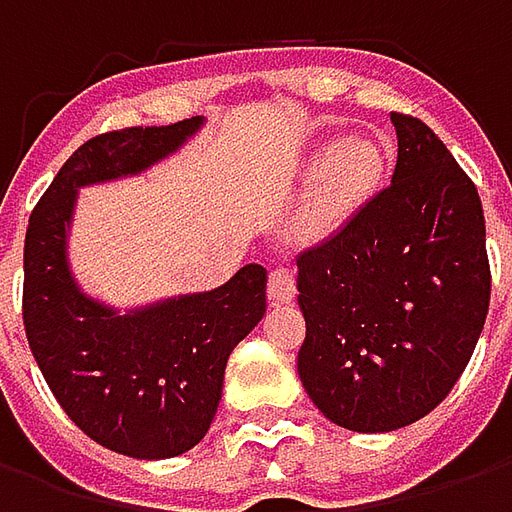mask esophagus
Returning <instances> with one entry per match:
<instances>
[{
	"label": "esophagus",
	"mask_w": 512,
	"mask_h": 512,
	"mask_svg": "<svg viewBox=\"0 0 512 512\" xmlns=\"http://www.w3.org/2000/svg\"><path fill=\"white\" fill-rule=\"evenodd\" d=\"M296 296V277H293V271L285 266L274 268L271 274H268V301L279 307V304H288Z\"/></svg>",
	"instance_id": "obj_1"
}]
</instances>
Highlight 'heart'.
I'll use <instances>...</instances> for the list:
<instances>
[{"label": "heart", "mask_w": 512, "mask_h": 512, "mask_svg": "<svg viewBox=\"0 0 512 512\" xmlns=\"http://www.w3.org/2000/svg\"><path fill=\"white\" fill-rule=\"evenodd\" d=\"M384 169L386 147L373 139L351 136L318 150L310 164V172L318 178L296 222L299 238L318 241L348 222L370 200L384 178Z\"/></svg>", "instance_id": "heart-1"}]
</instances>
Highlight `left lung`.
Instances as JSON below:
<instances>
[{
  "label": "left lung",
  "instance_id": "left-lung-1",
  "mask_svg": "<svg viewBox=\"0 0 512 512\" xmlns=\"http://www.w3.org/2000/svg\"><path fill=\"white\" fill-rule=\"evenodd\" d=\"M392 183L296 257L299 378L356 433L417 422L450 395L491 301L483 202L419 117L392 112Z\"/></svg>",
  "mask_w": 512,
  "mask_h": 512
}]
</instances>
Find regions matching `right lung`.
<instances>
[{
	"mask_svg": "<svg viewBox=\"0 0 512 512\" xmlns=\"http://www.w3.org/2000/svg\"><path fill=\"white\" fill-rule=\"evenodd\" d=\"M202 117L87 139L29 216L24 329L62 411L106 450L175 458L208 433L233 348L266 312V268L249 263L227 285L117 315L73 282L65 238L76 191L136 175L175 153Z\"/></svg>",
	"mask_w": 512,
	"mask_h": 512,
	"instance_id": "right-lung-1",
	"label": "right lung"
}]
</instances>
